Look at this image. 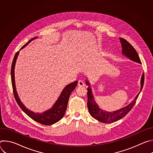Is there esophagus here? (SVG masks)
<instances>
[{
    "label": "esophagus",
    "instance_id": "34e87169",
    "mask_svg": "<svg viewBox=\"0 0 153 153\" xmlns=\"http://www.w3.org/2000/svg\"><path fill=\"white\" fill-rule=\"evenodd\" d=\"M78 86H79V87H82V86H85V84H84V83H83V81H82V80H79V82H78Z\"/></svg>",
    "mask_w": 153,
    "mask_h": 153
}]
</instances>
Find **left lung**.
Wrapping results in <instances>:
<instances>
[{"label":"left lung","mask_w":153,"mask_h":153,"mask_svg":"<svg viewBox=\"0 0 153 153\" xmlns=\"http://www.w3.org/2000/svg\"><path fill=\"white\" fill-rule=\"evenodd\" d=\"M120 42L121 43L122 47V55L129 59V60H131L141 64V61L140 60L139 56L133 47L127 40L123 38L120 37ZM144 73H143L140 79V91L135 97V98L128 105L113 111H106L100 108V106L95 100V98L94 97L91 89V83L88 79H86V85L88 86V88H87V90H88V92H87V96H88L87 106H88V111L91 116L98 121L105 123H110L116 122L125 117L134 106L136 100L140 93L141 92L144 83Z\"/></svg>","instance_id":"left-lung-1"}]
</instances>
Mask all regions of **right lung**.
<instances>
[{
  "instance_id": "obj_1",
  "label": "right lung",
  "mask_w": 153,
  "mask_h": 153,
  "mask_svg": "<svg viewBox=\"0 0 153 153\" xmlns=\"http://www.w3.org/2000/svg\"><path fill=\"white\" fill-rule=\"evenodd\" d=\"M37 37L33 38L30 41H28L25 45L20 48L22 50L27 45L29 44L32 40L37 39ZM19 51L17 52L14 57L12 65H11V82L13 89V93L14 95V97L17 103H18L20 108L22 110V111L25 113L30 118L36 121L37 122L45 125H51L57 122H59L62 117L64 116L65 111L67 108L68 102L69 100V98L71 92L75 89L76 86L77 85L78 81H74L70 84L66 85V86L63 89L60 96L57 98L56 102L54 103L53 106L48 109V110L43 111L42 113H35L29 109H28L24 104L20 100L16 87L15 83V76H14V69L17 58L19 56Z\"/></svg>"
}]
</instances>
